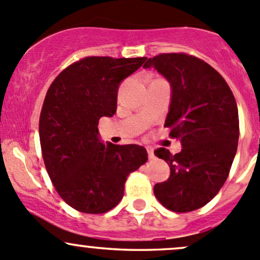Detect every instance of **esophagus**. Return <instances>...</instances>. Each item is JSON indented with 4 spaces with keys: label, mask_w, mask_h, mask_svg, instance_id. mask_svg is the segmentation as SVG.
<instances>
[{
    "label": "esophagus",
    "mask_w": 260,
    "mask_h": 260,
    "mask_svg": "<svg viewBox=\"0 0 260 260\" xmlns=\"http://www.w3.org/2000/svg\"><path fill=\"white\" fill-rule=\"evenodd\" d=\"M148 154H149V159H154V150L151 148H148Z\"/></svg>",
    "instance_id": "1"
}]
</instances>
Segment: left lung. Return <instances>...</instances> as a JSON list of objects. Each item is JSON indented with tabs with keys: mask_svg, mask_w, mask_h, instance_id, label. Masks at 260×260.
Segmentation results:
<instances>
[{
	"mask_svg": "<svg viewBox=\"0 0 260 260\" xmlns=\"http://www.w3.org/2000/svg\"><path fill=\"white\" fill-rule=\"evenodd\" d=\"M144 68H154L171 85L165 126L179 139L180 152L154 151L170 165V178L154 186L167 209L188 213L204 207L225 183L239 139L234 95L224 77L209 63L184 52L160 53Z\"/></svg>",
	"mask_w": 260,
	"mask_h": 260,
	"instance_id": "8db88e82",
	"label": "left lung"
}]
</instances>
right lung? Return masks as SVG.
<instances>
[{"label":"right lung","mask_w":260,"mask_h":260,"mask_svg":"<svg viewBox=\"0 0 260 260\" xmlns=\"http://www.w3.org/2000/svg\"><path fill=\"white\" fill-rule=\"evenodd\" d=\"M146 57L87 56L50 85L40 114V143L51 181L74 209L103 214L124 195L127 175L148 160L144 146L104 145L99 120L116 112L120 82Z\"/></svg>","instance_id":"right-lung-1"}]
</instances>
